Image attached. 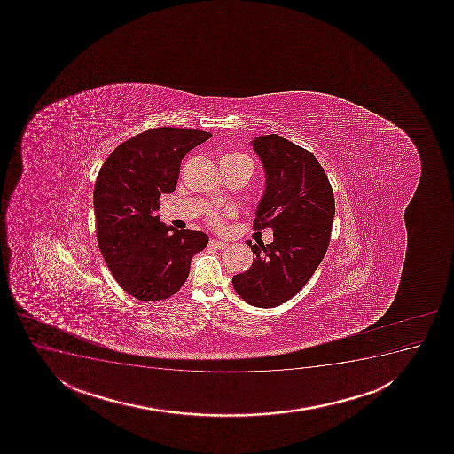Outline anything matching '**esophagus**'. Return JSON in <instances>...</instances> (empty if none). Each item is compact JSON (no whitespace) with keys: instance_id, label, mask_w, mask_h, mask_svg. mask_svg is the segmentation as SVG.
Returning <instances> with one entry per match:
<instances>
[{"instance_id":"1","label":"esophagus","mask_w":454,"mask_h":454,"mask_svg":"<svg viewBox=\"0 0 454 454\" xmlns=\"http://www.w3.org/2000/svg\"><path fill=\"white\" fill-rule=\"evenodd\" d=\"M209 246H211V247H215V249H224V247L228 246V243L217 240V239H211V240H209Z\"/></svg>"}]
</instances>
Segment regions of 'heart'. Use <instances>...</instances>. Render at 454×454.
<instances>
[{"label":"heart","mask_w":454,"mask_h":454,"mask_svg":"<svg viewBox=\"0 0 454 454\" xmlns=\"http://www.w3.org/2000/svg\"><path fill=\"white\" fill-rule=\"evenodd\" d=\"M249 160L247 156L243 153H232V155L224 156L223 160ZM226 215H230V211H213L209 214L208 220L211 226L214 228H220L223 224V220Z\"/></svg>","instance_id":"heart-1"}]
</instances>
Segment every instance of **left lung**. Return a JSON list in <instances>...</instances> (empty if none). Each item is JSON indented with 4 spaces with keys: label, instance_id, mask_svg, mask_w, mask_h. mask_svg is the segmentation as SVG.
Segmentation results:
<instances>
[{
    "label": "left lung",
    "instance_id": "8db88e82",
    "mask_svg": "<svg viewBox=\"0 0 454 454\" xmlns=\"http://www.w3.org/2000/svg\"><path fill=\"white\" fill-rule=\"evenodd\" d=\"M266 188L254 228H272L270 245H252L249 270L234 275L235 292L247 304L270 309L294 298L316 272L330 243L334 194L325 171L309 150L277 134L252 139Z\"/></svg>",
    "mask_w": 454,
    "mask_h": 454
}]
</instances>
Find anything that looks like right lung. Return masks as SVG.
Instances as JSON below:
<instances>
[{
  "label": "right lung",
  "instance_id": "add662e5",
  "mask_svg": "<svg viewBox=\"0 0 454 454\" xmlns=\"http://www.w3.org/2000/svg\"><path fill=\"white\" fill-rule=\"evenodd\" d=\"M209 132L158 128L135 135L107 156L94 187L97 241L117 283L134 298H170L187 281L194 254L208 245L200 231L175 230L156 211L176 188L182 158Z\"/></svg>",
  "mask_w": 454,
  "mask_h": 454
}]
</instances>
